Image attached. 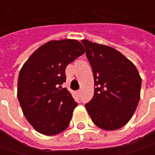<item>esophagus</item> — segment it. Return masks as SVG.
I'll return each mask as SVG.
<instances>
[{"instance_id":"esophagus-1","label":"esophagus","mask_w":155,"mask_h":155,"mask_svg":"<svg viewBox=\"0 0 155 155\" xmlns=\"http://www.w3.org/2000/svg\"><path fill=\"white\" fill-rule=\"evenodd\" d=\"M76 93H77V95H78V96H80V95H81L80 91H77V92H76Z\"/></svg>"}]
</instances>
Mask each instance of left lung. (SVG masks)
Listing matches in <instances>:
<instances>
[{
  "mask_svg": "<svg viewBox=\"0 0 155 155\" xmlns=\"http://www.w3.org/2000/svg\"><path fill=\"white\" fill-rule=\"evenodd\" d=\"M94 76V96L85 104L100 128L116 130L131 119L140 100L141 78L133 63L120 51L83 39Z\"/></svg>",
  "mask_w": 155,
  "mask_h": 155,
  "instance_id": "left-lung-1",
  "label": "left lung"
}]
</instances>
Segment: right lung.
Listing matches in <instances>:
<instances>
[{"instance_id": "right-lung-1", "label": "right lung", "mask_w": 155, "mask_h": 155, "mask_svg": "<svg viewBox=\"0 0 155 155\" xmlns=\"http://www.w3.org/2000/svg\"><path fill=\"white\" fill-rule=\"evenodd\" d=\"M84 51L76 39L52 40L23 64L18 78V100L28 122L39 133L54 135L69 126L78 104L61 84L66 80V66Z\"/></svg>"}]
</instances>
